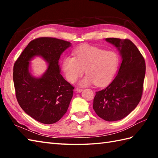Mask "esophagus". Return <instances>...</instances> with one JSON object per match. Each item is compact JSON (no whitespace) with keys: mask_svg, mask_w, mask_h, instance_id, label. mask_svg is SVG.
<instances>
[{"mask_svg":"<svg viewBox=\"0 0 158 158\" xmlns=\"http://www.w3.org/2000/svg\"><path fill=\"white\" fill-rule=\"evenodd\" d=\"M76 90H77V91L78 92H81L83 91V89H81V88H76Z\"/></svg>","mask_w":158,"mask_h":158,"instance_id":"34e87169","label":"esophagus"}]
</instances>
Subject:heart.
<instances>
[{
  "mask_svg": "<svg viewBox=\"0 0 158 158\" xmlns=\"http://www.w3.org/2000/svg\"><path fill=\"white\" fill-rule=\"evenodd\" d=\"M75 55L63 60L62 70L66 78L75 83L85 70L88 75L80 81L82 86L94 84L105 86L112 81L118 70L120 57L114 51H106L96 47L83 45L75 49Z\"/></svg>",
  "mask_w": 158,
  "mask_h": 158,
  "instance_id": "obj_1",
  "label": "heart"
}]
</instances>
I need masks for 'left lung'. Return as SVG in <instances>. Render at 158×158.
Listing matches in <instances>:
<instances>
[{
  "label": "left lung",
  "mask_w": 158,
  "mask_h": 158,
  "mask_svg": "<svg viewBox=\"0 0 158 158\" xmlns=\"http://www.w3.org/2000/svg\"><path fill=\"white\" fill-rule=\"evenodd\" d=\"M106 41L118 49L122 62L113 81L96 92L93 109L100 118L115 122L129 115L139 105L146 66L143 56L130 40L106 38Z\"/></svg>",
  "instance_id": "8db88e82"
}]
</instances>
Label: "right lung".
<instances>
[{
	"label": "right lung",
	"instance_id": "add662e5",
	"mask_svg": "<svg viewBox=\"0 0 158 158\" xmlns=\"http://www.w3.org/2000/svg\"><path fill=\"white\" fill-rule=\"evenodd\" d=\"M70 43L52 37L32 40L23 49L13 66V78L15 96L21 108L38 122L52 124L66 113L73 95L74 87L60 73V57ZM40 55L49 64L40 78L29 73V61Z\"/></svg>",
	"mask_w": 158,
	"mask_h": 158
}]
</instances>
